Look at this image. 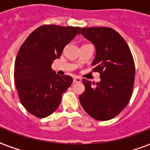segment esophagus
<instances>
[{"label": "esophagus", "instance_id": "1", "mask_svg": "<svg viewBox=\"0 0 150 150\" xmlns=\"http://www.w3.org/2000/svg\"><path fill=\"white\" fill-rule=\"evenodd\" d=\"M82 81V79L79 77H75L73 79V82H80Z\"/></svg>", "mask_w": 150, "mask_h": 150}]
</instances>
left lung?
<instances>
[{"label": "left lung", "instance_id": "1", "mask_svg": "<svg viewBox=\"0 0 150 150\" xmlns=\"http://www.w3.org/2000/svg\"><path fill=\"white\" fill-rule=\"evenodd\" d=\"M80 33L96 47L92 66L100 75V82L96 83L82 79L85 91L80 95V103L93 118L107 121L118 115L132 97L134 59L125 40L111 28H82Z\"/></svg>", "mask_w": 150, "mask_h": 150}]
</instances>
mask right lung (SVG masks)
<instances>
[{"label":"right lung","mask_w":150,"mask_h":150,"mask_svg":"<svg viewBox=\"0 0 150 150\" xmlns=\"http://www.w3.org/2000/svg\"><path fill=\"white\" fill-rule=\"evenodd\" d=\"M80 29L44 25L35 29L20 47L14 69L15 86L21 103L34 116L43 118L54 113L72 83V78L57 75L51 64Z\"/></svg>","instance_id":"add662e5"}]
</instances>
